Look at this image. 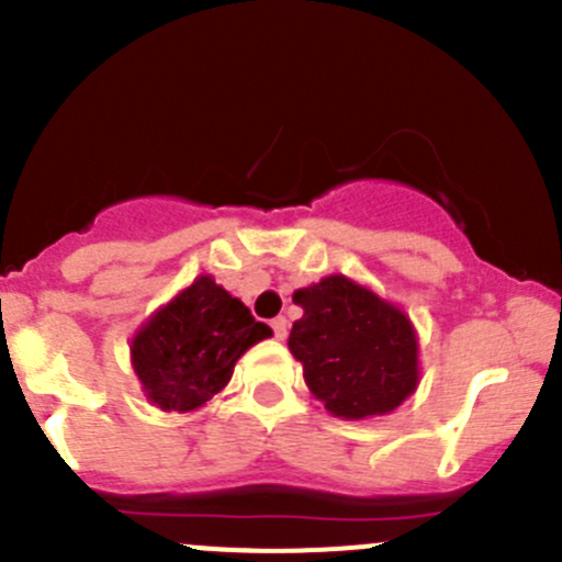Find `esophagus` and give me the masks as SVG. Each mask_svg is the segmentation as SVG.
Instances as JSON below:
<instances>
[{"instance_id":"obj_1","label":"esophagus","mask_w":562,"mask_h":562,"mask_svg":"<svg viewBox=\"0 0 562 562\" xmlns=\"http://www.w3.org/2000/svg\"><path fill=\"white\" fill-rule=\"evenodd\" d=\"M271 331H274V337L277 339H282V337H285V334H288V321H285V317H274V321H271Z\"/></svg>"}]
</instances>
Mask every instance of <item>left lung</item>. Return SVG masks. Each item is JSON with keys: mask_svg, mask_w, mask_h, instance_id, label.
Masks as SVG:
<instances>
[{"mask_svg": "<svg viewBox=\"0 0 562 562\" xmlns=\"http://www.w3.org/2000/svg\"><path fill=\"white\" fill-rule=\"evenodd\" d=\"M304 315L288 348L304 364V381L334 416H383L418 383L411 321L372 291L334 274L293 293Z\"/></svg>", "mask_w": 562, "mask_h": 562, "instance_id": "left-lung-1", "label": "left lung"}]
</instances>
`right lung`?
<instances>
[{
	"instance_id": "right-lung-1",
	"label": "right lung",
	"mask_w": 562,
	"mask_h": 562,
	"mask_svg": "<svg viewBox=\"0 0 562 562\" xmlns=\"http://www.w3.org/2000/svg\"><path fill=\"white\" fill-rule=\"evenodd\" d=\"M266 337V323L212 277H201L133 339L135 375L162 411H195L231 381L249 345Z\"/></svg>"
}]
</instances>
